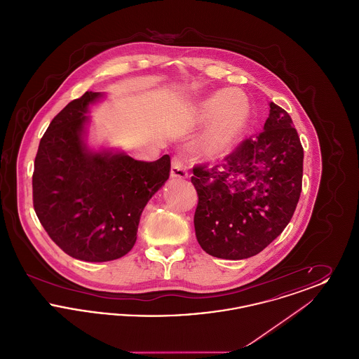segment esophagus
I'll list each match as a JSON object with an SVG mask.
<instances>
[{
  "instance_id": "1",
  "label": "esophagus",
  "mask_w": 359,
  "mask_h": 359,
  "mask_svg": "<svg viewBox=\"0 0 359 359\" xmlns=\"http://www.w3.org/2000/svg\"><path fill=\"white\" fill-rule=\"evenodd\" d=\"M188 176L186 164L180 157H173L171 165V177L173 179H186Z\"/></svg>"
}]
</instances>
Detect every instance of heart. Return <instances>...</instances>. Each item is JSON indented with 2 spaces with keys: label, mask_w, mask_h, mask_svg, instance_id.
I'll return each mask as SVG.
<instances>
[{
  "label": "heart",
  "mask_w": 359,
  "mask_h": 359,
  "mask_svg": "<svg viewBox=\"0 0 359 359\" xmlns=\"http://www.w3.org/2000/svg\"><path fill=\"white\" fill-rule=\"evenodd\" d=\"M195 117L199 121L212 120L202 149L207 157L218 158L230 152L243 133L250 117V106L238 91L221 88L196 104Z\"/></svg>",
  "instance_id": "obj_1"
}]
</instances>
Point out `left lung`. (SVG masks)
<instances>
[{
    "label": "left lung",
    "instance_id": "obj_1",
    "mask_svg": "<svg viewBox=\"0 0 359 359\" xmlns=\"http://www.w3.org/2000/svg\"><path fill=\"white\" fill-rule=\"evenodd\" d=\"M264 130L246 138L222 163L194 168V217L199 245L210 256H256L290 223L302 192L304 152L290 114L269 103Z\"/></svg>",
    "mask_w": 359,
    "mask_h": 359
}]
</instances>
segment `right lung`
Instances as JSON below:
<instances>
[{
    "label": "right lung",
    "instance_id": "obj_1",
    "mask_svg": "<svg viewBox=\"0 0 359 359\" xmlns=\"http://www.w3.org/2000/svg\"><path fill=\"white\" fill-rule=\"evenodd\" d=\"M102 97L86 91L52 120L32 176L39 221L65 253L87 262L117 259L132 250L142 210L171 170L168 154L147 163L87 145V114Z\"/></svg>",
    "mask_w": 359,
    "mask_h": 359
}]
</instances>
